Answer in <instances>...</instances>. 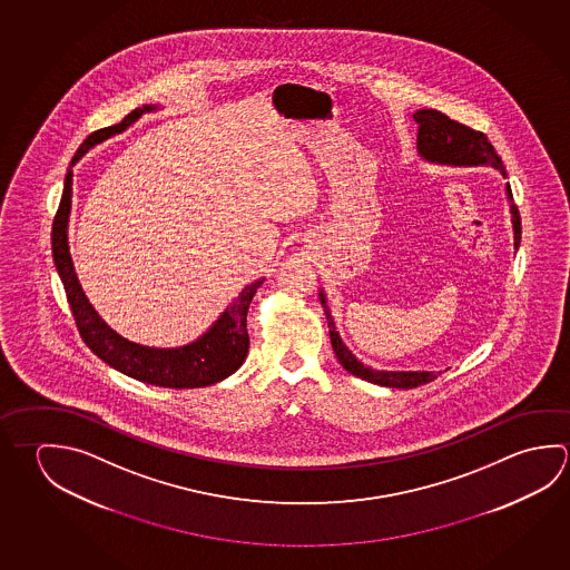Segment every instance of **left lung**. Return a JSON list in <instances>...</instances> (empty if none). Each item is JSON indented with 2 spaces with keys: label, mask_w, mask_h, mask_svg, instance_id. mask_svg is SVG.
<instances>
[{
  "label": "left lung",
  "mask_w": 570,
  "mask_h": 570,
  "mask_svg": "<svg viewBox=\"0 0 570 570\" xmlns=\"http://www.w3.org/2000/svg\"><path fill=\"white\" fill-rule=\"evenodd\" d=\"M414 121L419 124L416 134V151L422 160L439 166H454V168H472V166H490L507 178V170L502 166L499 154L492 148L482 131L472 130L464 124L450 120L439 110H416L412 114ZM507 202H509L510 214H512V232H514V248L520 246V214L519 208L512 202V190L509 184L504 186ZM320 304L324 308L328 320L330 342L336 354L342 368L348 370L350 374L358 379L386 386V389H416L420 384H426L439 376L440 372L434 370H374L362 364L348 346L340 338L338 328L330 314L328 298L326 292L318 289Z\"/></svg>",
  "instance_id": "8db88e82"
}]
</instances>
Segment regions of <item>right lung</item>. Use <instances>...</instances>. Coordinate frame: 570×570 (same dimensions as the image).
Listing matches in <instances>:
<instances>
[{
  "label": "right lung",
  "instance_id": "right-lung-1",
  "mask_svg": "<svg viewBox=\"0 0 570 570\" xmlns=\"http://www.w3.org/2000/svg\"><path fill=\"white\" fill-rule=\"evenodd\" d=\"M156 110H161V106L150 104V106L138 108L128 114L120 124L94 131L83 140L66 174L60 208L51 228V252H53V264L66 288V296L70 302L81 338L98 358L130 379L161 386V389H204L232 376L248 356L250 338L246 328V316L256 289L261 288L266 278H258L246 288H242L240 294L232 299L230 306L224 309L210 328L198 338L176 348H156V346H144L138 342L124 338L106 320L101 318L98 309L91 306L90 299L81 288L71 262L70 244H68L71 178H73L71 168L91 148L130 128L131 124L140 120L144 114Z\"/></svg>",
  "mask_w": 570,
  "mask_h": 570
}]
</instances>
